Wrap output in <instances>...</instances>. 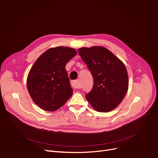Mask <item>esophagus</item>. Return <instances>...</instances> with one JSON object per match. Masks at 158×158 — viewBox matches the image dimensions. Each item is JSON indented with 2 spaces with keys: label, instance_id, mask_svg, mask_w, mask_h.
Returning a JSON list of instances; mask_svg holds the SVG:
<instances>
[{
  "label": "esophagus",
  "instance_id": "esophagus-1",
  "mask_svg": "<svg viewBox=\"0 0 158 158\" xmlns=\"http://www.w3.org/2000/svg\"><path fill=\"white\" fill-rule=\"evenodd\" d=\"M71 84L73 86V87L76 88V89H78L80 88V84L79 83L78 80H74L71 82Z\"/></svg>",
  "mask_w": 158,
  "mask_h": 158
}]
</instances>
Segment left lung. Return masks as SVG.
<instances>
[{
	"label": "left lung",
	"mask_w": 158,
	"mask_h": 158,
	"mask_svg": "<svg viewBox=\"0 0 158 158\" xmlns=\"http://www.w3.org/2000/svg\"><path fill=\"white\" fill-rule=\"evenodd\" d=\"M78 53L93 77V87L86 99L98 112L116 109L129 88L128 74L124 64L103 46L78 49Z\"/></svg>",
	"instance_id": "8db88e82"
}]
</instances>
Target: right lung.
Returning a JSON list of instances; mask_svg holds the SVG:
<instances>
[{
    "label": "right lung",
    "mask_w": 158,
    "mask_h": 158,
    "mask_svg": "<svg viewBox=\"0 0 158 158\" xmlns=\"http://www.w3.org/2000/svg\"><path fill=\"white\" fill-rule=\"evenodd\" d=\"M77 54L71 48H52L33 65L27 78V87L33 101L43 110L55 111L72 96L65 65Z\"/></svg>",
    "instance_id": "add662e5"
}]
</instances>
